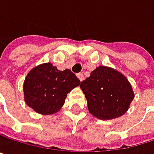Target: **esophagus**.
<instances>
[{
	"instance_id": "obj_1",
	"label": "esophagus",
	"mask_w": 154,
	"mask_h": 154,
	"mask_svg": "<svg viewBox=\"0 0 154 154\" xmlns=\"http://www.w3.org/2000/svg\"><path fill=\"white\" fill-rule=\"evenodd\" d=\"M76 76H78V79H79L80 81H83V79H84V75H83L82 73H79L78 75H76Z\"/></svg>"
}]
</instances>
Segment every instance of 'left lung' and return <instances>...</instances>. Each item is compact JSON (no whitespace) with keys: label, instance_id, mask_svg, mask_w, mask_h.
I'll list each match as a JSON object with an SVG mask.
<instances>
[{"label":"left lung","instance_id":"8db88e82","mask_svg":"<svg viewBox=\"0 0 154 154\" xmlns=\"http://www.w3.org/2000/svg\"><path fill=\"white\" fill-rule=\"evenodd\" d=\"M80 88L88 100L91 115L101 120L123 116L128 110L134 94L130 82L119 71L105 66H97Z\"/></svg>","mask_w":154,"mask_h":154}]
</instances>
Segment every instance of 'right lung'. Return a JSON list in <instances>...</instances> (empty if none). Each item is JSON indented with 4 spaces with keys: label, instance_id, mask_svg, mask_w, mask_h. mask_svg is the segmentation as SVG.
Wrapping results in <instances>:
<instances>
[{
    "label": "right lung",
    "instance_id": "obj_1",
    "mask_svg": "<svg viewBox=\"0 0 154 154\" xmlns=\"http://www.w3.org/2000/svg\"><path fill=\"white\" fill-rule=\"evenodd\" d=\"M80 85V80L69 69L58 70L51 63L32 68L24 84V100L35 112L52 115L63 106L67 94Z\"/></svg>",
    "mask_w": 154,
    "mask_h": 154
}]
</instances>
